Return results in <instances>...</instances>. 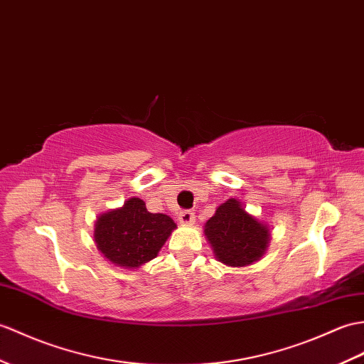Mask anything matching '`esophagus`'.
<instances>
[{"label": "esophagus", "mask_w": 364, "mask_h": 364, "mask_svg": "<svg viewBox=\"0 0 364 364\" xmlns=\"http://www.w3.org/2000/svg\"><path fill=\"white\" fill-rule=\"evenodd\" d=\"M178 218H180L181 225L189 226V225H193V222H196V214H193L192 210H183V213H180Z\"/></svg>", "instance_id": "34e87169"}]
</instances>
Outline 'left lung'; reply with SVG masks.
Returning <instances> with one entry per match:
<instances>
[{
	"label": "left lung",
	"mask_w": 364,
	"mask_h": 364,
	"mask_svg": "<svg viewBox=\"0 0 364 364\" xmlns=\"http://www.w3.org/2000/svg\"><path fill=\"white\" fill-rule=\"evenodd\" d=\"M205 237L214 256L226 267H248L268 248L269 226L245 210L237 198L226 200L205 225Z\"/></svg>",
	"instance_id": "1"
}]
</instances>
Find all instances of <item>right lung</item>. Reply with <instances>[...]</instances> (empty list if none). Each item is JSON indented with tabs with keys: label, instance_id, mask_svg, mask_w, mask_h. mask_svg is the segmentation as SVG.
<instances>
[{
	"label": "right lung",
	"instance_id": "obj_1",
	"mask_svg": "<svg viewBox=\"0 0 364 364\" xmlns=\"http://www.w3.org/2000/svg\"><path fill=\"white\" fill-rule=\"evenodd\" d=\"M175 228L171 217L149 213L144 200L132 197L97 217L95 242L113 265L136 269L158 256Z\"/></svg>",
	"mask_w": 364,
	"mask_h": 364
}]
</instances>
